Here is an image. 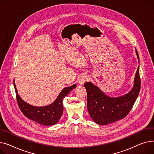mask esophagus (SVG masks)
Listing matches in <instances>:
<instances>
[{"label": "esophagus", "instance_id": "obj_1", "mask_svg": "<svg viewBox=\"0 0 154 154\" xmlns=\"http://www.w3.org/2000/svg\"><path fill=\"white\" fill-rule=\"evenodd\" d=\"M89 77L88 75H82L81 76V77L79 78V83L80 85H83L85 82H86L87 81H88Z\"/></svg>", "mask_w": 154, "mask_h": 154}]
</instances>
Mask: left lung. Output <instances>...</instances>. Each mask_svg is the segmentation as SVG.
I'll return each instance as SVG.
<instances>
[{
  "mask_svg": "<svg viewBox=\"0 0 154 154\" xmlns=\"http://www.w3.org/2000/svg\"><path fill=\"white\" fill-rule=\"evenodd\" d=\"M139 60V54L136 50ZM87 91V107L90 116L99 125H106L124 118L137 99L140 89V78L138 67L131 91L124 96L111 97L90 82L85 83Z\"/></svg>",
  "mask_w": 154,
  "mask_h": 154,
  "instance_id": "left-lung-1",
  "label": "left lung"
}]
</instances>
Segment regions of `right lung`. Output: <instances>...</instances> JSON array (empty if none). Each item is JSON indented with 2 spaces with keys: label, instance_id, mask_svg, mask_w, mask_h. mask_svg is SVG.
Masks as SVG:
<instances>
[{
  "label": "right lung",
  "instance_id": "1",
  "mask_svg": "<svg viewBox=\"0 0 154 154\" xmlns=\"http://www.w3.org/2000/svg\"><path fill=\"white\" fill-rule=\"evenodd\" d=\"M17 101L20 109L27 117L44 125H52L57 124L60 120L63 111V100L64 97L76 87V85L63 89L56 100L52 104L43 107L31 106L22 100L18 94L15 84L14 81Z\"/></svg>",
  "mask_w": 154,
  "mask_h": 154
}]
</instances>
